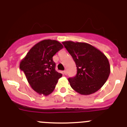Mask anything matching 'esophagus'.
<instances>
[{
  "mask_svg": "<svg viewBox=\"0 0 127 127\" xmlns=\"http://www.w3.org/2000/svg\"><path fill=\"white\" fill-rule=\"evenodd\" d=\"M63 73H64V74H65V75H66V74H67V71H66V70H64V71H63Z\"/></svg>",
  "mask_w": 127,
  "mask_h": 127,
  "instance_id": "34e87169",
  "label": "esophagus"
}]
</instances>
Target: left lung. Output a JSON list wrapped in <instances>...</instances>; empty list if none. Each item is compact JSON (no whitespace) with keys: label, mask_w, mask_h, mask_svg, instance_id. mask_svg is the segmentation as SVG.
I'll return each mask as SVG.
<instances>
[{"label":"left lung","mask_w":127,"mask_h":127,"mask_svg":"<svg viewBox=\"0 0 127 127\" xmlns=\"http://www.w3.org/2000/svg\"><path fill=\"white\" fill-rule=\"evenodd\" d=\"M62 43L76 65V75L68 78L72 88L83 95L95 93L110 75V66L106 56L85 42L69 41Z\"/></svg>","instance_id":"8db88e82"}]
</instances>
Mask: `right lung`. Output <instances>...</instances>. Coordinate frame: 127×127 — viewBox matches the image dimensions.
Returning <instances> with one entry per match:
<instances>
[{
    "label": "right lung",
    "instance_id": "1",
    "mask_svg": "<svg viewBox=\"0 0 127 127\" xmlns=\"http://www.w3.org/2000/svg\"><path fill=\"white\" fill-rule=\"evenodd\" d=\"M63 47L56 40H43L34 45L20 63V69L32 88L39 94H51L62 76L61 73L55 70L53 57Z\"/></svg>",
    "mask_w": 127,
    "mask_h": 127
}]
</instances>
